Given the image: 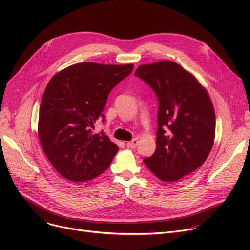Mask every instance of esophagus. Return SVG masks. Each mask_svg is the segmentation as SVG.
Segmentation results:
<instances>
[{"label": "esophagus", "mask_w": 250, "mask_h": 250, "mask_svg": "<svg viewBox=\"0 0 250 250\" xmlns=\"http://www.w3.org/2000/svg\"><path fill=\"white\" fill-rule=\"evenodd\" d=\"M138 143H139L138 138H135L134 140H132L130 142H127V143H126V146H127V148L135 149V148L138 146Z\"/></svg>", "instance_id": "esophagus-1"}]
</instances>
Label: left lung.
<instances>
[{"instance_id":"1","label":"left lung","mask_w":250,"mask_h":250,"mask_svg":"<svg viewBox=\"0 0 250 250\" xmlns=\"http://www.w3.org/2000/svg\"><path fill=\"white\" fill-rule=\"evenodd\" d=\"M135 76L159 101L156 151L143 161L162 181H177L201 167L213 148V103L194 76L174 62L142 64Z\"/></svg>"}]
</instances>
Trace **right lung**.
<instances>
[{
  "label": "right lung",
  "instance_id": "right-lung-1",
  "mask_svg": "<svg viewBox=\"0 0 250 250\" xmlns=\"http://www.w3.org/2000/svg\"><path fill=\"white\" fill-rule=\"evenodd\" d=\"M133 69V63L85 62L50 79L39 108L38 137L47 159L65 179L89 181L110 166L118 147L92 128L105 121L102 111L110 91Z\"/></svg>",
  "mask_w": 250,
  "mask_h": 250
}]
</instances>
